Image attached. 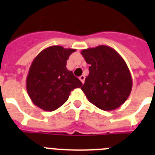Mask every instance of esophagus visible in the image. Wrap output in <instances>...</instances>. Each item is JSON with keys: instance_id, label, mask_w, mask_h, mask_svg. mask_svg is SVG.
I'll return each instance as SVG.
<instances>
[{"instance_id": "obj_1", "label": "esophagus", "mask_w": 155, "mask_h": 155, "mask_svg": "<svg viewBox=\"0 0 155 155\" xmlns=\"http://www.w3.org/2000/svg\"><path fill=\"white\" fill-rule=\"evenodd\" d=\"M79 79H80L81 81L82 82V84H84V79H85V77H84V75H81V76L79 77Z\"/></svg>"}]
</instances>
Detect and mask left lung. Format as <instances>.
<instances>
[{"label": "left lung", "mask_w": 155, "mask_h": 155, "mask_svg": "<svg viewBox=\"0 0 155 155\" xmlns=\"http://www.w3.org/2000/svg\"><path fill=\"white\" fill-rule=\"evenodd\" d=\"M89 64L81 90L91 103L104 111L115 110L127 101L132 90L130 71L124 58L113 48L98 46L82 50Z\"/></svg>", "instance_id": "1"}]
</instances>
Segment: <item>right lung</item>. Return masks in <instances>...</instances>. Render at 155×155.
Here are the masks:
<instances>
[{"mask_svg": "<svg viewBox=\"0 0 155 155\" xmlns=\"http://www.w3.org/2000/svg\"><path fill=\"white\" fill-rule=\"evenodd\" d=\"M75 49L52 46L35 57L26 78V89L31 102L44 111L52 112L68 101L71 91L82 83L67 69V61Z\"/></svg>", "mask_w": 155, "mask_h": 155, "instance_id": "add662e5", "label": "right lung"}]
</instances>
